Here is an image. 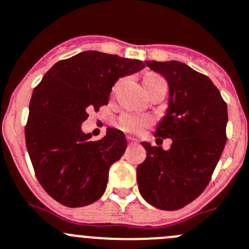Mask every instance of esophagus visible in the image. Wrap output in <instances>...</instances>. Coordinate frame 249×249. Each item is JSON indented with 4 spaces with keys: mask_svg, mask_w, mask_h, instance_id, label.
<instances>
[{
    "mask_svg": "<svg viewBox=\"0 0 249 249\" xmlns=\"http://www.w3.org/2000/svg\"><path fill=\"white\" fill-rule=\"evenodd\" d=\"M127 142H128L129 145H136V144H138V141L134 140V138H132V137H128V138H127Z\"/></svg>",
    "mask_w": 249,
    "mask_h": 249,
    "instance_id": "1",
    "label": "esophagus"
}]
</instances>
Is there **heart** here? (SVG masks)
I'll return each instance as SVG.
<instances>
[{
  "mask_svg": "<svg viewBox=\"0 0 249 249\" xmlns=\"http://www.w3.org/2000/svg\"><path fill=\"white\" fill-rule=\"evenodd\" d=\"M161 80L159 75L149 74L143 79V85H144L145 91L152 88L157 81ZM150 123L149 117L147 116H133V115H123L118 120V126L124 132L128 133H140Z\"/></svg>",
  "mask_w": 249,
  "mask_h": 249,
  "instance_id": "obj_1",
  "label": "heart"
}]
</instances>
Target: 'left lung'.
<instances>
[{"label": "left lung", "instance_id": "8db88e82", "mask_svg": "<svg viewBox=\"0 0 249 249\" xmlns=\"http://www.w3.org/2000/svg\"><path fill=\"white\" fill-rule=\"evenodd\" d=\"M145 64L169 85L168 109L154 136L173 143L168 150L142 143L147 158L137 166V182L148 204L174 211L194 201L211 179L227 141V105L213 81L186 64Z\"/></svg>", "mask_w": 249, "mask_h": 249}]
</instances>
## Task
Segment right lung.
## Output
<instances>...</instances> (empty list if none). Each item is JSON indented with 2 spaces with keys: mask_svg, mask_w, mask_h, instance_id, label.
Listing matches in <instances>:
<instances>
[{
  "mask_svg": "<svg viewBox=\"0 0 249 249\" xmlns=\"http://www.w3.org/2000/svg\"><path fill=\"white\" fill-rule=\"evenodd\" d=\"M136 59L88 50L48 70L32 93L24 134L34 173L45 191L68 207L99 200L106 190L109 166L127 148L126 136L107 128L91 141L81 124L90 108L108 104L120 77L144 68Z\"/></svg>",
  "mask_w": 249,
  "mask_h": 249,
  "instance_id": "add662e5",
  "label": "right lung"
}]
</instances>
